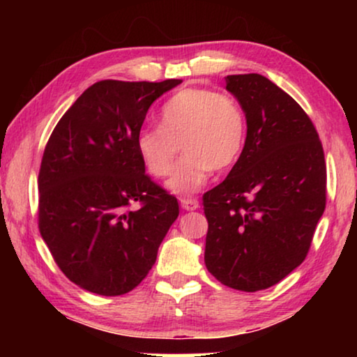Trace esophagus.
Listing matches in <instances>:
<instances>
[{"label":"esophagus","instance_id":"esophagus-1","mask_svg":"<svg viewBox=\"0 0 357 357\" xmlns=\"http://www.w3.org/2000/svg\"><path fill=\"white\" fill-rule=\"evenodd\" d=\"M180 204H182V208L187 209V211H195V209L199 208V202L197 198H182L180 199Z\"/></svg>","mask_w":357,"mask_h":357}]
</instances>
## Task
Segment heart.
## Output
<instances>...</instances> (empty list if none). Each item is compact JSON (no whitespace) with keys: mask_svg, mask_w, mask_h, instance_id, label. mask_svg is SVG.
I'll list each match as a JSON object with an SVG mask.
<instances>
[{"mask_svg":"<svg viewBox=\"0 0 357 357\" xmlns=\"http://www.w3.org/2000/svg\"><path fill=\"white\" fill-rule=\"evenodd\" d=\"M247 138V116L234 97L208 87H187L165 100L159 126L136 135V151L153 177L172 174L182 148L185 155L169 188L192 195L206 183L211 170H224L241 158Z\"/></svg>","mask_w":357,"mask_h":357,"instance_id":"heart-1","label":"heart"}]
</instances>
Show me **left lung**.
<instances>
[{"label":"left lung","mask_w":357,"mask_h":357,"mask_svg":"<svg viewBox=\"0 0 357 357\" xmlns=\"http://www.w3.org/2000/svg\"><path fill=\"white\" fill-rule=\"evenodd\" d=\"M247 116L241 158L203 195L204 263L224 286L255 292L305 260L326 204L324 146L310 116L261 75H231Z\"/></svg>","instance_id":"1"}]
</instances>
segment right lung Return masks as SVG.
Masks as SVG:
<instances>
[{"mask_svg":"<svg viewBox=\"0 0 357 357\" xmlns=\"http://www.w3.org/2000/svg\"><path fill=\"white\" fill-rule=\"evenodd\" d=\"M180 82H96L48 138L38 231L63 275L82 289L105 297L135 289L178 216L177 198L144 174L136 135L151 104Z\"/></svg>","mask_w":357,"mask_h":357,"instance_id":"1","label":"right lung"}]
</instances>
